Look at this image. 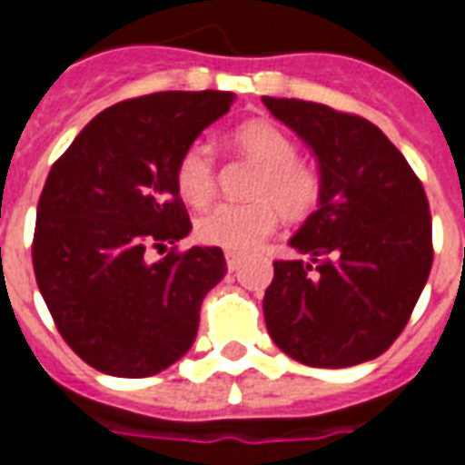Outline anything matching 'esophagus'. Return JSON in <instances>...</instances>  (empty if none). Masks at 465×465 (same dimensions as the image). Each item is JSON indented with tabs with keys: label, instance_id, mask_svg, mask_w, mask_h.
Masks as SVG:
<instances>
[{
	"label": "esophagus",
	"instance_id": "34e87169",
	"mask_svg": "<svg viewBox=\"0 0 465 465\" xmlns=\"http://www.w3.org/2000/svg\"><path fill=\"white\" fill-rule=\"evenodd\" d=\"M225 262H228V270H237L240 267V262H242V255L240 252H225Z\"/></svg>",
	"mask_w": 465,
	"mask_h": 465
}]
</instances>
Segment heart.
Returning <instances> with one entry per match:
<instances>
[{
    "label": "heart",
    "instance_id": "obj_1",
    "mask_svg": "<svg viewBox=\"0 0 465 465\" xmlns=\"http://www.w3.org/2000/svg\"><path fill=\"white\" fill-rule=\"evenodd\" d=\"M230 143L250 161L262 165L252 203H218L195 220L200 242L242 252L274 232L280 218H310L322 200V178L307 163L297 161V145L282 128L250 121L230 134ZM175 188L188 205L200 208L215 195V155L205 141L183 148L175 163Z\"/></svg>",
    "mask_w": 465,
    "mask_h": 465
}]
</instances>
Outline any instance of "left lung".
Here are the masks:
<instances>
[{
	"mask_svg": "<svg viewBox=\"0 0 465 465\" xmlns=\"http://www.w3.org/2000/svg\"><path fill=\"white\" fill-rule=\"evenodd\" d=\"M310 145L320 208L277 260L262 312L274 344L307 367H354L404 331L433 262L431 213L419 175L371 121L324 104L262 96Z\"/></svg>",
	"mask_w": 465,
	"mask_h": 465,
	"instance_id": "1",
	"label": "left lung"
}]
</instances>
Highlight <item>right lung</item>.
<instances>
[{
    "mask_svg": "<svg viewBox=\"0 0 465 465\" xmlns=\"http://www.w3.org/2000/svg\"><path fill=\"white\" fill-rule=\"evenodd\" d=\"M225 91H161L101 111L44 183L32 262L56 330L111 376H153L191 349L200 304L223 280L220 247L175 250L191 218L175 163L228 114ZM172 245L158 263L151 249Z\"/></svg>",
    "mask_w": 465,
    "mask_h": 465,
    "instance_id": "add662e5",
    "label": "right lung"
}]
</instances>
